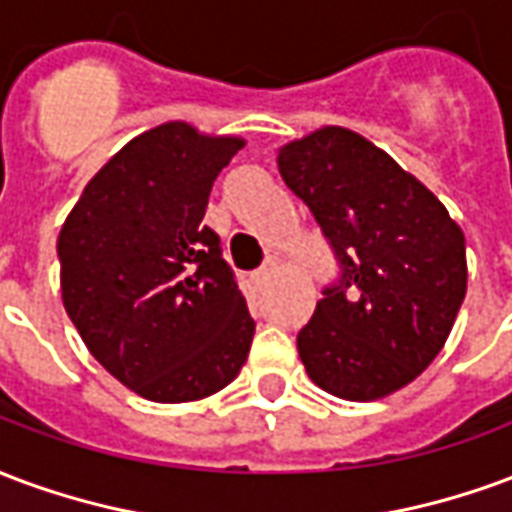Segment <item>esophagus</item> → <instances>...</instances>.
Here are the masks:
<instances>
[{"mask_svg":"<svg viewBox=\"0 0 512 512\" xmlns=\"http://www.w3.org/2000/svg\"><path fill=\"white\" fill-rule=\"evenodd\" d=\"M272 275H275V264H264V267L253 275V281H256V286H264V283L270 281Z\"/></svg>","mask_w":512,"mask_h":512,"instance_id":"obj_1","label":"esophagus"}]
</instances>
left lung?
Here are the masks:
<instances>
[{
    "mask_svg": "<svg viewBox=\"0 0 512 512\" xmlns=\"http://www.w3.org/2000/svg\"><path fill=\"white\" fill-rule=\"evenodd\" d=\"M283 182L341 261L297 349L313 384L376 401L442 352L466 294V240L445 204L368 138L324 125L278 149Z\"/></svg>",
    "mask_w": 512,
    "mask_h": 512,
    "instance_id": "8db88e82",
    "label": "left lung"
}]
</instances>
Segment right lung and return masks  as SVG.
<instances>
[{
	"label": "right lung",
	"instance_id": "add662e5",
	"mask_svg": "<svg viewBox=\"0 0 512 512\" xmlns=\"http://www.w3.org/2000/svg\"><path fill=\"white\" fill-rule=\"evenodd\" d=\"M245 147L188 122H163L89 179L57 240L62 302L81 341L117 382L185 404L234 382L253 324L204 226L212 182Z\"/></svg>",
	"mask_w": 512,
	"mask_h": 512
}]
</instances>
